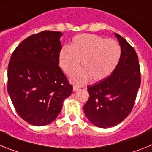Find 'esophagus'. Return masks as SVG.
I'll return each instance as SVG.
<instances>
[{"label": "esophagus", "mask_w": 152, "mask_h": 152, "mask_svg": "<svg viewBox=\"0 0 152 152\" xmlns=\"http://www.w3.org/2000/svg\"><path fill=\"white\" fill-rule=\"evenodd\" d=\"M79 89H80V87L76 86H73V89H72V90H73V92H76V91L79 90Z\"/></svg>", "instance_id": "34e87169"}]
</instances>
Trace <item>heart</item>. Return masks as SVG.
I'll return each instance as SVG.
<instances>
[{"label": "heart", "instance_id": "1", "mask_svg": "<svg viewBox=\"0 0 152 152\" xmlns=\"http://www.w3.org/2000/svg\"><path fill=\"white\" fill-rule=\"evenodd\" d=\"M122 50L113 39L92 34H82L72 38L70 46L65 45L59 54V63L63 71L71 76L72 83L82 86L91 79L100 81L110 76L119 63Z\"/></svg>", "mask_w": 152, "mask_h": 152}]
</instances>
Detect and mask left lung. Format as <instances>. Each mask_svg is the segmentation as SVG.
<instances>
[{
    "mask_svg": "<svg viewBox=\"0 0 152 152\" xmlns=\"http://www.w3.org/2000/svg\"><path fill=\"white\" fill-rule=\"evenodd\" d=\"M115 35L122 49L119 63L109 77L87 86L89 97L83 107L89 122L104 129L118 125L129 115L141 84L136 52L122 36Z\"/></svg>",
    "mask_w": 152,
    "mask_h": 152,
    "instance_id": "left-lung-1",
    "label": "left lung"
}]
</instances>
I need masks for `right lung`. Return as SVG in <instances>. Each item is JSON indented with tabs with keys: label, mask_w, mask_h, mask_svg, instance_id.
Listing matches in <instances>:
<instances>
[{
	"label": "right lung",
	"mask_w": 152,
	"mask_h": 152,
	"mask_svg": "<svg viewBox=\"0 0 152 152\" xmlns=\"http://www.w3.org/2000/svg\"><path fill=\"white\" fill-rule=\"evenodd\" d=\"M61 32L44 30L23 40L10 57L7 91L16 112L29 124L51 123L72 86L59 66Z\"/></svg>",
	"instance_id": "right-lung-1"
}]
</instances>
